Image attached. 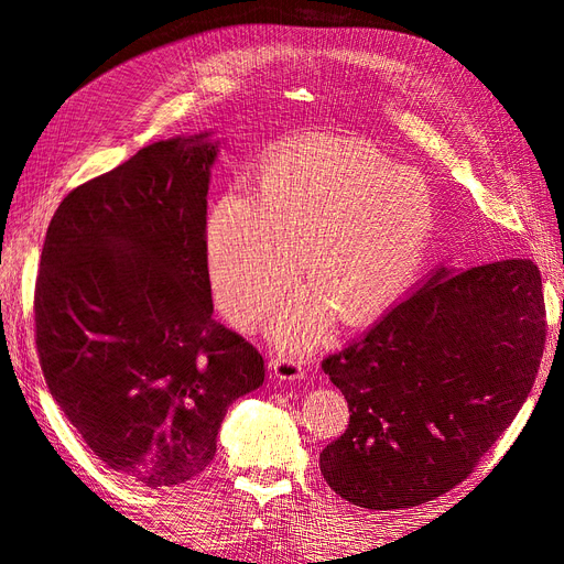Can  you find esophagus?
<instances>
[{
	"instance_id": "1",
	"label": "esophagus",
	"mask_w": 564,
	"mask_h": 564,
	"mask_svg": "<svg viewBox=\"0 0 564 564\" xmlns=\"http://www.w3.org/2000/svg\"><path fill=\"white\" fill-rule=\"evenodd\" d=\"M270 373L280 381H305L308 371L301 367L294 355H278L270 360Z\"/></svg>"
}]
</instances>
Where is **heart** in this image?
Segmentation results:
<instances>
[{
    "label": "heart",
    "mask_w": 564,
    "mask_h": 564,
    "mask_svg": "<svg viewBox=\"0 0 564 564\" xmlns=\"http://www.w3.org/2000/svg\"><path fill=\"white\" fill-rule=\"evenodd\" d=\"M261 191L232 185L207 220L209 275L235 322L268 313L305 268L315 280L272 319L284 348L327 336L340 311L365 322L402 299L429 259V183L367 143H305L272 155Z\"/></svg>",
    "instance_id": "obj_1"
}]
</instances>
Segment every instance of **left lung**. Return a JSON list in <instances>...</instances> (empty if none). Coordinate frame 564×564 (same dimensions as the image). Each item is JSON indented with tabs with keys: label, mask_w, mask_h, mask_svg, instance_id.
<instances>
[{
	"label": "left lung",
	"mask_w": 564,
	"mask_h": 564,
	"mask_svg": "<svg viewBox=\"0 0 564 564\" xmlns=\"http://www.w3.org/2000/svg\"><path fill=\"white\" fill-rule=\"evenodd\" d=\"M545 344L541 272L503 259L437 265L369 332L322 362L350 409L319 454L360 508L431 501L466 480L520 412Z\"/></svg>",
	"instance_id": "obj_1"
}]
</instances>
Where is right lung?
<instances>
[{
    "instance_id": "1",
    "label": "right lung",
    "mask_w": 564,
    "mask_h": 564,
    "mask_svg": "<svg viewBox=\"0 0 564 564\" xmlns=\"http://www.w3.org/2000/svg\"><path fill=\"white\" fill-rule=\"evenodd\" d=\"M212 131L141 148L67 195L35 289L46 386L91 452L150 489L212 464L263 357L218 324L207 268Z\"/></svg>"
}]
</instances>
